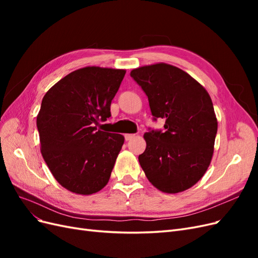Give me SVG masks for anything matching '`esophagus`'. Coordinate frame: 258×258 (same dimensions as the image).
<instances>
[{
  "label": "esophagus",
  "mask_w": 258,
  "mask_h": 258,
  "mask_svg": "<svg viewBox=\"0 0 258 258\" xmlns=\"http://www.w3.org/2000/svg\"><path fill=\"white\" fill-rule=\"evenodd\" d=\"M132 138H135V135H124V140L126 141H130Z\"/></svg>",
  "instance_id": "1"
}]
</instances>
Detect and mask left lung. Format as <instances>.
<instances>
[{
  "label": "left lung",
  "instance_id": "8db88e82",
  "mask_svg": "<svg viewBox=\"0 0 258 258\" xmlns=\"http://www.w3.org/2000/svg\"><path fill=\"white\" fill-rule=\"evenodd\" d=\"M148 98L154 120L165 118V132L144 135L139 156L146 177L163 192L188 189L204 176L213 156L217 120L208 91L183 70L167 63L132 70Z\"/></svg>",
  "mask_w": 258,
  "mask_h": 258
}]
</instances>
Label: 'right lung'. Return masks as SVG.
Listing matches in <instances>:
<instances>
[{"label":"right lung","mask_w":258,"mask_h":258,"mask_svg":"<svg viewBox=\"0 0 258 258\" xmlns=\"http://www.w3.org/2000/svg\"><path fill=\"white\" fill-rule=\"evenodd\" d=\"M126 71L86 67L68 74L46 92L36 117L42 156L68 190L91 195L110 179L124 138L98 129Z\"/></svg>","instance_id":"right-lung-1"}]
</instances>
